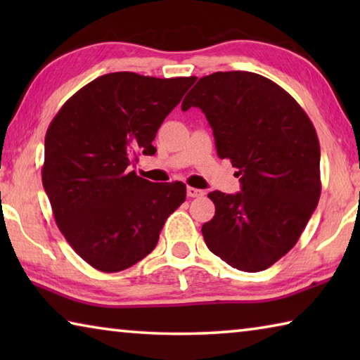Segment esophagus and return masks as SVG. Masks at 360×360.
Segmentation results:
<instances>
[{
  "label": "esophagus",
  "instance_id": "obj_1",
  "mask_svg": "<svg viewBox=\"0 0 360 360\" xmlns=\"http://www.w3.org/2000/svg\"><path fill=\"white\" fill-rule=\"evenodd\" d=\"M205 192L200 191V188L195 187H187V197L188 198H197V197H203Z\"/></svg>",
  "mask_w": 360,
  "mask_h": 360
}]
</instances>
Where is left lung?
Segmentation results:
<instances>
[{
  "label": "left lung",
  "instance_id": "obj_1",
  "mask_svg": "<svg viewBox=\"0 0 360 360\" xmlns=\"http://www.w3.org/2000/svg\"><path fill=\"white\" fill-rule=\"evenodd\" d=\"M200 108L217 155L238 172L241 192H210L214 217L202 233L212 254L243 271H262L288 254L321 197V148L302 106L270 79L249 71L200 77L181 109Z\"/></svg>",
  "mask_w": 360,
  "mask_h": 360
}]
</instances>
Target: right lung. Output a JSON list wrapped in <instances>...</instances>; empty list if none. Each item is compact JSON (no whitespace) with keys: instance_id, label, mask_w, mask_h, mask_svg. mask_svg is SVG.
Here are the masks:
<instances>
[{"instance_id":"1","label":"right lung","mask_w":360,"mask_h":360,"mask_svg":"<svg viewBox=\"0 0 360 360\" xmlns=\"http://www.w3.org/2000/svg\"><path fill=\"white\" fill-rule=\"evenodd\" d=\"M195 79L109 72L77 90L49 125L42 186L60 231L96 270L144 259L184 203L186 184L150 182L130 167L141 152L155 154L157 130Z\"/></svg>"}]
</instances>
